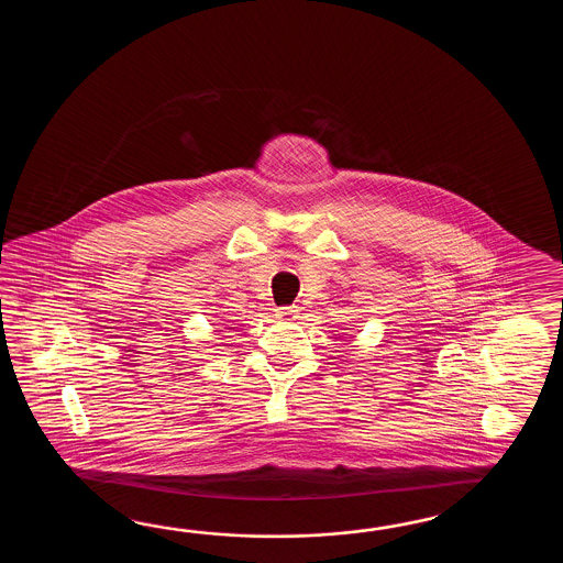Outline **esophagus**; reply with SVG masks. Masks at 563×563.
<instances>
[{"mask_svg": "<svg viewBox=\"0 0 563 563\" xmlns=\"http://www.w3.org/2000/svg\"><path fill=\"white\" fill-rule=\"evenodd\" d=\"M298 313V306H286V308L276 310L277 320H282V322H296L299 318Z\"/></svg>", "mask_w": 563, "mask_h": 563, "instance_id": "34e87169", "label": "esophagus"}]
</instances>
